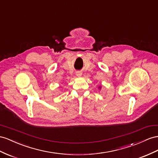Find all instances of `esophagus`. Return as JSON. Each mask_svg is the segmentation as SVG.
<instances>
[{
    "label": "esophagus",
    "mask_w": 158,
    "mask_h": 158,
    "mask_svg": "<svg viewBox=\"0 0 158 158\" xmlns=\"http://www.w3.org/2000/svg\"><path fill=\"white\" fill-rule=\"evenodd\" d=\"M76 75H77V76H78V77H81V76L82 75L81 72H79V71L76 72Z\"/></svg>",
    "instance_id": "34e87169"
}]
</instances>
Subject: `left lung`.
<instances>
[{
    "label": "left lung",
    "mask_w": 158,
    "mask_h": 158,
    "mask_svg": "<svg viewBox=\"0 0 158 158\" xmlns=\"http://www.w3.org/2000/svg\"><path fill=\"white\" fill-rule=\"evenodd\" d=\"M99 88H100V87H99Z\"/></svg>",
    "instance_id": "1"
}]
</instances>
